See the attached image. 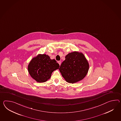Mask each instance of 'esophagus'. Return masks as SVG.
<instances>
[{
    "label": "esophagus",
    "instance_id": "obj_1",
    "mask_svg": "<svg viewBox=\"0 0 121 121\" xmlns=\"http://www.w3.org/2000/svg\"><path fill=\"white\" fill-rule=\"evenodd\" d=\"M58 63H59V65H61V61H58Z\"/></svg>",
    "mask_w": 121,
    "mask_h": 121
}]
</instances>
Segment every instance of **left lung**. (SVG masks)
I'll return each instance as SVG.
<instances>
[{
  "label": "left lung",
  "mask_w": 121,
  "mask_h": 121,
  "mask_svg": "<svg viewBox=\"0 0 121 121\" xmlns=\"http://www.w3.org/2000/svg\"><path fill=\"white\" fill-rule=\"evenodd\" d=\"M89 69V64L84 54L74 51L65 56L59 70L67 82L74 83L83 80Z\"/></svg>",
  "instance_id": "obj_1"
}]
</instances>
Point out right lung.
<instances>
[{"label":"right lung","instance_id":"obj_1","mask_svg":"<svg viewBox=\"0 0 121 121\" xmlns=\"http://www.w3.org/2000/svg\"><path fill=\"white\" fill-rule=\"evenodd\" d=\"M59 67V64L55 59H51L47 55L39 54L30 60L27 69L30 77L36 81L44 82L49 80L53 71Z\"/></svg>","mask_w":121,"mask_h":121}]
</instances>
